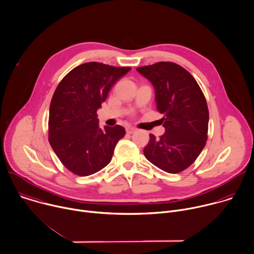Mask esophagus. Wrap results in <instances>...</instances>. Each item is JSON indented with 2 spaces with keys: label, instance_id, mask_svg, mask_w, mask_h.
Returning a JSON list of instances; mask_svg holds the SVG:
<instances>
[{
  "label": "esophagus",
  "instance_id": "1",
  "mask_svg": "<svg viewBox=\"0 0 254 254\" xmlns=\"http://www.w3.org/2000/svg\"><path fill=\"white\" fill-rule=\"evenodd\" d=\"M135 130H136V129H135L134 127H127V132L129 133V134H131V133L134 132Z\"/></svg>",
  "mask_w": 254,
  "mask_h": 254
}]
</instances>
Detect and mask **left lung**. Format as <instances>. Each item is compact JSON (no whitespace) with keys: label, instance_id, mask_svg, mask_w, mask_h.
<instances>
[{"label":"left lung","instance_id":"1","mask_svg":"<svg viewBox=\"0 0 254 254\" xmlns=\"http://www.w3.org/2000/svg\"><path fill=\"white\" fill-rule=\"evenodd\" d=\"M136 70L154 87L157 111L165 132L149 134L143 148L148 161L168 174H179L191 165L205 146L209 113L195 78L183 66L159 62Z\"/></svg>","mask_w":254,"mask_h":254}]
</instances>
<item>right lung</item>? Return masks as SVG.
Instances as JSON below:
<instances>
[{
  "mask_svg": "<svg viewBox=\"0 0 254 254\" xmlns=\"http://www.w3.org/2000/svg\"><path fill=\"white\" fill-rule=\"evenodd\" d=\"M130 67L91 62L72 68L60 81L49 113V141L65 168L75 176L100 172L113 157L126 129L99 126L97 111L114 84Z\"/></svg>",
  "mask_w": 254,
  "mask_h": 254,
  "instance_id": "1",
  "label": "right lung"
}]
</instances>
